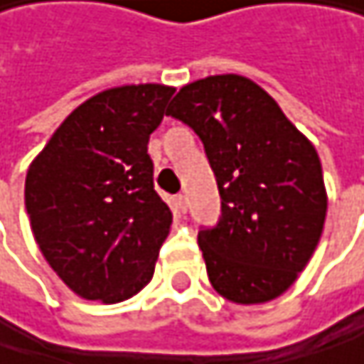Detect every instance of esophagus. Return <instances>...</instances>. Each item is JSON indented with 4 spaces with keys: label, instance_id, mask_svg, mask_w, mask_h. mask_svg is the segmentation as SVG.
Instances as JSON below:
<instances>
[{
    "label": "esophagus",
    "instance_id": "esophagus-1",
    "mask_svg": "<svg viewBox=\"0 0 364 364\" xmlns=\"http://www.w3.org/2000/svg\"><path fill=\"white\" fill-rule=\"evenodd\" d=\"M176 207H178L182 213H186V209H188V198H186V195L176 196Z\"/></svg>",
    "mask_w": 364,
    "mask_h": 364
}]
</instances>
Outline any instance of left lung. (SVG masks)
I'll return each instance as SVG.
<instances>
[{
  "label": "left lung",
  "instance_id": "obj_1",
  "mask_svg": "<svg viewBox=\"0 0 364 364\" xmlns=\"http://www.w3.org/2000/svg\"><path fill=\"white\" fill-rule=\"evenodd\" d=\"M205 144L221 218L198 232L215 292L236 304L284 294L323 232L327 193L313 143L269 92L238 74L195 80L169 103Z\"/></svg>",
  "mask_w": 364,
  "mask_h": 364
}]
</instances>
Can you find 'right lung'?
I'll list each match as a JSON object with an SVG mask.
<instances>
[{
    "instance_id": "obj_1",
    "label": "right lung",
    "mask_w": 364,
    "mask_h": 364,
    "mask_svg": "<svg viewBox=\"0 0 364 364\" xmlns=\"http://www.w3.org/2000/svg\"><path fill=\"white\" fill-rule=\"evenodd\" d=\"M173 91L124 85L97 92L28 168L24 205L35 240L80 299L122 302L153 277L171 211L155 193L146 144Z\"/></svg>"
}]
</instances>
